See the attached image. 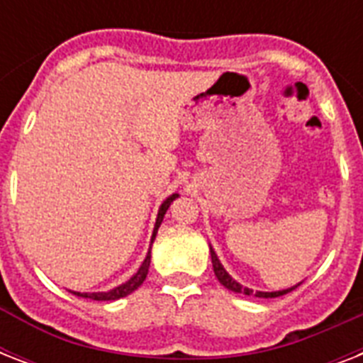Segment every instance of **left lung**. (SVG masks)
Wrapping results in <instances>:
<instances>
[{"mask_svg": "<svg viewBox=\"0 0 363 363\" xmlns=\"http://www.w3.org/2000/svg\"><path fill=\"white\" fill-rule=\"evenodd\" d=\"M211 259H213V271H215V275H216V279H218V282H220L224 288H228V290H232V292L245 294V296H250V294H254L256 298H279V296H284V294L292 292V290H296V288L299 286V284H296V286L286 288V290H279V292H252L250 288L242 286V284H239L235 279H232V277H230V273L224 269V265L220 264V259H218V256H216V252L213 250V248H211Z\"/></svg>", "mask_w": 363, "mask_h": 363, "instance_id": "8db88e82", "label": "left lung"}]
</instances>
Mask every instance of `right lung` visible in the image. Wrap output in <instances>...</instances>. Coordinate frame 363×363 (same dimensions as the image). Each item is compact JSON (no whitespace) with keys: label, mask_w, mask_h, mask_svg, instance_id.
<instances>
[{"label":"right lung","mask_w":363,"mask_h":363,"mask_svg":"<svg viewBox=\"0 0 363 363\" xmlns=\"http://www.w3.org/2000/svg\"><path fill=\"white\" fill-rule=\"evenodd\" d=\"M179 198V194H173V196H169V198L165 199L164 203H162V207H160L158 211V216H156V224H154V232H152V239H150V245L154 242V239H156V233H158V228L160 224H162V220H164V215L167 213V209H169V205L173 203V199ZM148 265H150V250H148L147 258H145V262L141 264V267L137 269V273L133 277H131L130 281L124 282V284H121V286L113 288V290H109V292H71L75 294V296H79V298H90L94 299V301H113V299H121V298H125L128 294H131L133 290H137V288L141 286L143 281L147 279V273H148Z\"/></svg>","instance_id":"1"}]
</instances>
